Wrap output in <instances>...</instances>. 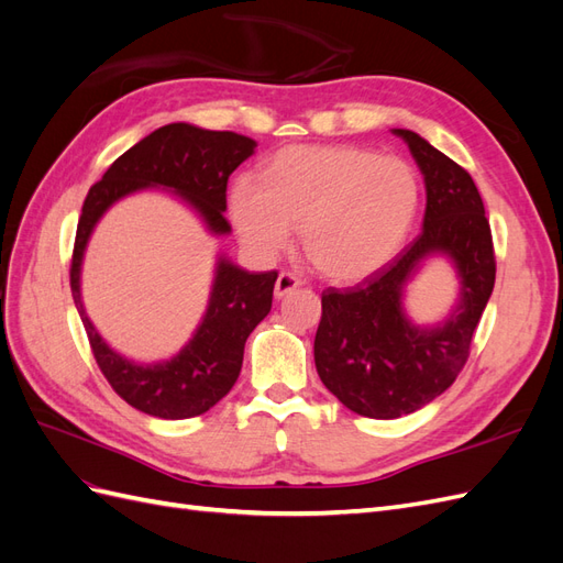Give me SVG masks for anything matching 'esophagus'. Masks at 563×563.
Returning a JSON list of instances; mask_svg holds the SVG:
<instances>
[{"instance_id": "obj_1", "label": "esophagus", "mask_w": 563, "mask_h": 563, "mask_svg": "<svg viewBox=\"0 0 563 563\" xmlns=\"http://www.w3.org/2000/svg\"><path fill=\"white\" fill-rule=\"evenodd\" d=\"M298 286H300V279L296 275H291V272H282L275 282V298L288 296L291 291H296Z\"/></svg>"}]
</instances>
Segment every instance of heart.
<instances>
[{
    "label": "heart",
    "instance_id": "1",
    "mask_svg": "<svg viewBox=\"0 0 563 563\" xmlns=\"http://www.w3.org/2000/svg\"><path fill=\"white\" fill-rule=\"evenodd\" d=\"M420 209V178L401 157L356 145H296L272 157L261 183L232 185L242 242L277 255L300 225L305 258L338 284L376 275L404 249Z\"/></svg>",
    "mask_w": 563,
    "mask_h": 563
}]
</instances>
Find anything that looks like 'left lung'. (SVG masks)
<instances>
[{"mask_svg": "<svg viewBox=\"0 0 563 563\" xmlns=\"http://www.w3.org/2000/svg\"><path fill=\"white\" fill-rule=\"evenodd\" d=\"M391 133L404 139L424 178L422 232L362 284L327 288L314 335L321 383L350 411L378 420L413 413L453 385L496 284L490 225L472 176L418 133ZM430 254L454 263L461 296L444 322L418 328L402 310V291Z\"/></svg>", "mask_w": 563, "mask_h": 563, "instance_id": "8db88e82", "label": "left lung"}]
</instances>
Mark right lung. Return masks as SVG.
Instances as JSON below:
<instances>
[{
	"mask_svg": "<svg viewBox=\"0 0 563 563\" xmlns=\"http://www.w3.org/2000/svg\"><path fill=\"white\" fill-rule=\"evenodd\" d=\"M253 150L255 141L240 133L166 124L114 159L84 199L70 265L73 298L98 368L119 397L147 416L195 418L228 395L240 378L246 338L272 308L277 272H246L220 255L207 314L190 343L172 360L139 364L114 352L84 312L79 275L89 236L114 201L147 187L172 190L199 213L211 234H230L223 216L228 178Z\"/></svg>",
	"mask_w": 563,
	"mask_h": 563,
	"instance_id": "1",
	"label": "right lung"
}]
</instances>
